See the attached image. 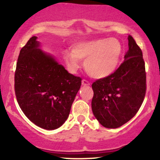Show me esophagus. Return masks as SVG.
<instances>
[{
    "label": "esophagus",
    "mask_w": 160,
    "mask_h": 160,
    "mask_svg": "<svg viewBox=\"0 0 160 160\" xmlns=\"http://www.w3.org/2000/svg\"><path fill=\"white\" fill-rule=\"evenodd\" d=\"M82 86H89L90 85V82H89V81H87L86 80H82Z\"/></svg>",
    "instance_id": "34e87169"
}]
</instances>
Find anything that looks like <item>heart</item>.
I'll return each instance as SVG.
<instances>
[{
	"mask_svg": "<svg viewBox=\"0 0 160 160\" xmlns=\"http://www.w3.org/2000/svg\"><path fill=\"white\" fill-rule=\"evenodd\" d=\"M122 55V46L116 38H99L80 42L72 45L71 50H64L62 57L66 67L75 74L81 67L80 60H84V68L91 77L105 78L117 68Z\"/></svg>",
	"mask_w": 160,
	"mask_h": 160,
	"instance_id": "1",
	"label": "heart"
}]
</instances>
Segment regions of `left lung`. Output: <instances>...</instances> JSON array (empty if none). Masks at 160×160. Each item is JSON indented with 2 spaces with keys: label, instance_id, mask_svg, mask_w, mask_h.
<instances>
[{
  "label": "left lung",
  "instance_id": "obj_1",
  "mask_svg": "<svg viewBox=\"0 0 160 160\" xmlns=\"http://www.w3.org/2000/svg\"><path fill=\"white\" fill-rule=\"evenodd\" d=\"M124 62L109 77L92 85V110L105 128H116L137 113L146 93V72L142 51L131 35Z\"/></svg>",
  "mask_w": 160,
  "mask_h": 160
}]
</instances>
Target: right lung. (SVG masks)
I'll return each instance as SVG.
<instances>
[{
	"label": "right lung",
	"instance_id": "right-lung-1",
	"mask_svg": "<svg viewBox=\"0 0 160 160\" xmlns=\"http://www.w3.org/2000/svg\"><path fill=\"white\" fill-rule=\"evenodd\" d=\"M37 38H31L20 50L15 72L16 96L33 123L53 130L68 117L82 80L41 50Z\"/></svg>",
	"mask_w": 160,
	"mask_h": 160
}]
</instances>
